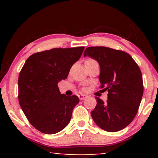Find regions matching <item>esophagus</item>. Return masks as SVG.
I'll return each instance as SVG.
<instances>
[{
	"instance_id": "34e87169",
	"label": "esophagus",
	"mask_w": 158,
	"mask_h": 158,
	"mask_svg": "<svg viewBox=\"0 0 158 158\" xmlns=\"http://www.w3.org/2000/svg\"><path fill=\"white\" fill-rule=\"evenodd\" d=\"M79 96V98L80 100H85V98H86L88 96L85 95H82V94H80L78 95Z\"/></svg>"
}]
</instances>
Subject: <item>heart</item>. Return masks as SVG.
Returning <instances> with one entry per match:
<instances>
[{
	"instance_id": "b5f03b06",
	"label": "heart",
	"mask_w": 158,
	"mask_h": 158,
	"mask_svg": "<svg viewBox=\"0 0 158 158\" xmlns=\"http://www.w3.org/2000/svg\"><path fill=\"white\" fill-rule=\"evenodd\" d=\"M87 61H94V60H88Z\"/></svg>"
}]
</instances>
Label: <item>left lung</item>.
<instances>
[{"label": "left lung", "mask_w": 158, "mask_h": 158, "mask_svg": "<svg viewBox=\"0 0 158 158\" xmlns=\"http://www.w3.org/2000/svg\"><path fill=\"white\" fill-rule=\"evenodd\" d=\"M86 56L98 61L101 88L108 91L106 102L96 97L97 105L90 112L93 121L107 132L124 129L135 118L143 96L139 68L127 53L109 47H88Z\"/></svg>", "instance_id": "1"}]
</instances>
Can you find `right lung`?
<instances>
[{
    "label": "right lung",
    "instance_id": "add662e5",
    "mask_svg": "<svg viewBox=\"0 0 158 158\" xmlns=\"http://www.w3.org/2000/svg\"><path fill=\"white\" fill-rule=\"evenodd\" d=\"M84 49V47L55 48L35 53L21 69L18 79L19 102L28 121L40 132L58 133L70 121L79 98L61 94L58 84L67 79Z\"/></svg>",
    "mask_w": 158,
    "mask_h": 158
}]
</instances>
